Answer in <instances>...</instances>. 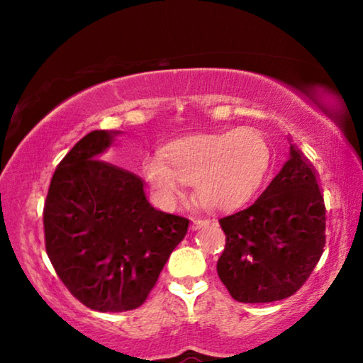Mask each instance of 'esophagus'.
<instances>
[{"instance_id":"34e87169","label":"esophagus","mask_w":363,"mask_h":363,"mask_svg":"<svg viewBox=\"0 0 363 363\" xmlns=\"http://www.w3.org/2000/svg\"><path fill=\"white\" fill-rule=\"evenodd\" d=\"M208 224H210V220H208V219H194L192 220V230H199V229H201V227H205Z\"/></svg>"}]
</instances>
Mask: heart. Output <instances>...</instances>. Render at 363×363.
Segmentation results:
<instances>
[{
  "label": "heart",
  "mask_w": 363,
  "mask_h": 363,
  "mask_svg": "<svg viewBox=\"0 0 363 363\" xmlns=\"http://www.w3.org/2000/svg\"><path fill=\"white\" fill-rule=\"evenodd\" d=\"M144 162V177L167 208L179 203L186 184H195V199L211 211L237 208L253 196L272 164V147L255 128L195 134L164 147Z\"/></svg>",
  "instance_id": "1"
}]
</instances>
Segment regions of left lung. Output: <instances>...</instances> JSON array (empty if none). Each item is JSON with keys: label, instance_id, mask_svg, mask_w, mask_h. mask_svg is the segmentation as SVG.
<instances>
[{"label": "left lung", "instance_id": "1", "mask_svg": "<svg viewBox=\"0 0 363 363\" xmlns=\"http://www.w3.org/2000/svg\"><path fill=\"white\" fill-rule=\"evenodd\" d=\"M225 248L219 279L240 303H272L296 293L325 247V201L318 176L296 144L247 210L219 219Z\"/></svg>", "mask_w": 363, "mask_h": 363}]
</instances>
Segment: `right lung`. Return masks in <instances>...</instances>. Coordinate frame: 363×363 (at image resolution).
<instances>
[{"instance_id":"add662e5","label":"right lung","mask_w":363,"mask_h":363,"mask_svg":"<svg viewBox=\"0 0 363 363\" xmlns=\"http://www.w3.org/2000/svg\"><path fill=\"white\" fill-rule=\"evenodd\" d=\"M121 131L78 140L54 173L43 224L46 253L78 301L99 312L136 309L149 296L189 219L158 211L139 176L102 162Z\"/></svg>"}]
</instances>
